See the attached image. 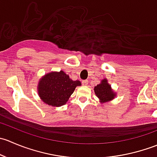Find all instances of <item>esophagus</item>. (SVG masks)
<instances>
[{"label":"esophagus","mask_w":157,"mask_h":157,"mask_svg":"<svg viewBox=\"0 0 157 157\" xmlns=\"http://www.w3.org/2000/svg\"><path fill=\"white\" fill-rule=\"evenodd\" d=\"M82 83H83V85H85V86H86V85L88 84V80H83V81H82Z\"/></svg>","instance_id":"obj_1"}]
</instances>
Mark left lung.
<instances>
[{"mask_svg": "<svg viewBox=\"0 0 157 157\" xmlns=\"http://www.w3.org/2000/svg\"><path fill=\"white\" fill-rule=\"evenodd\" d=\"M94 92L100 103L110 102L113 100L117 96L116 92L112 90L106 78H104L101 80L99 84L94 86Z\"/></svg>", "mask_w": 157, "mask_h": 157, "instance_id": "left-lung-1", "label": "left lung"}]
</instances>
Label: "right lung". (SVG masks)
Returning a JSON list of instances; mask_svg holds the SVG:
<instances>
[{
  "label": "right lung",
  "instance_id": "1",
  "mask_svg": "<svg viewBox=\"0 0 157 157\" xmlns=\"http://www.w3.org/2000/svg\"><path fill=\"white\" fill-rule=\"evenodd\" d=\"M80 80H73L63 71H52L42 76L37 86L38 95L46 105L53 107L64 105L68 101Z\"/></svg>",
  "mask_w": 157,
  "mask_h": 157
}]
</instances>
